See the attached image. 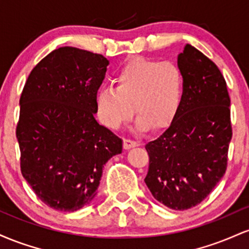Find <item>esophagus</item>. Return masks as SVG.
<instances>
[{
    "label": "esophagus",
    "mask_w": 249,
    "mask_h": 249,
    "mask_svg": "<svg viewBox=\"0 0 249 249\" xmlns=\"http://www.w3.org/2000/svg\"><path fill=\"white\" fill-rule=\"evenodd\" d=\"M139 145V142H136V141H132V139L130 138H125L124 141H123V146H124L125 150H128V148L131 147H136Z\"/></svg>",
    "instance_id": "1"
}]
</instances>
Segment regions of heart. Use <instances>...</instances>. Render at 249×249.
<instances>
[{
  "label": "heart",
  "mask_w": 249,
  "mask_h": 249,
  "mask_svg": "<svg viewBox=\"0 0 249 249\" xmlns=\"http://www.w3.org/2000/svg\"><path fill=\"white\" fill-rule=\"evenodd\" d=\"M115 88H102L96 93L97 115L102 124L119 128L134 112L139 130H161L178 115L184 98L181 70L172 62L136 57L113 75Z\"/></svg>",
  "instance_id": "obj_1"
}]
</instances>
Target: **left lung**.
<instances>
[{"label":"left lung","instance_id":"left-lung-1","mask_svg":"<svg viewBox=\"0 0 249 249\" xmlns=\"http://www.w3.org/2000/svg\"><path fill=\"white\" fill-rule=\"evenodd\" d=\"M178 67L182 104L170 127L145 145V184L159 202L184 211L200 204L224 177L233 130L230 93L215 63L186 44Z\"/></svg>","mask_w":249,"mask_h":249}]
</instances>
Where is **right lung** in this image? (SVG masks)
Masks as SVG:
<instances>
[{
	"instance_id": "1",
	"label": "right lung",
	"mask_w": 249,
	"mask_h": 249,
	"mask_svg": "<svg viewBox=\"0 0 249 249\" xmlns=\"http://www.w3.org/2000/svg\"><path fill=\"white\" fill-rule=\"evenodd\" d=\"M107 64L101 53L62 47L24 84L16 126L21 172L53 210L75 212L90 204L104 164L122 153V139L93 117Z\"/></svg>"
}]
</instances>
